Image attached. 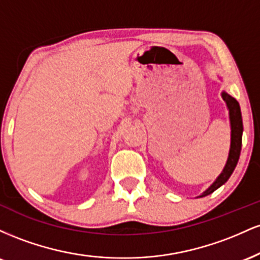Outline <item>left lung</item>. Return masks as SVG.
<instances>
[{
	"label": "left lung",
	"mask_w": 260,
	"mask_h": 260,
	"mask_svg": "<svg viewBox=\"0 0 260 260\" xmlns=\"http://www.w3.org/2000/svg\"><path fill=\"white\" fill-rule=\"evenodd\" d=\"M221 96L223 101L226 103L229 110V118H230V127H231V143H230V150L229 156L226 160L225 166H223L221 174L216 177V180L210 184L208 189H205L201 196L197 198H203L216 190L222 184H225L230 177H231L232 172L237 165L238 159H240L241 147H242V133H243V123H242V115H241V109L238 101L232 98L231 95L228 94L226 91L221 92Z\"/></svg>",
	"instance_id": "1"
}]
</instances>
